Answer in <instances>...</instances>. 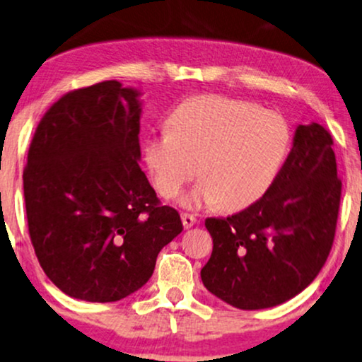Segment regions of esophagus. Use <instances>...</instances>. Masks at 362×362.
<instances>
[{"mask_svg":"<svg viewBox=\"0 0 362 362\" xmlns=\"http://www.w3.org/2000/svg\"><path fill=\"white\" fill-rule=\"evenodd\" d=\"M182 223H184L185 228L194 227L195 223H197V217H195L194 214H187V212H184V214H182Z\"/></svg>","mask_w":362,"mask_h":362,"instance_id":"obj_1","label":"esophagus"}]
</instances>
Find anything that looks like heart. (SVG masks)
<instances>
[{
    "mask_svg": "<svg viewBox=\"0 0 362 362\" xmlns=\"http://www.w3.org/2000/svg\"><path fill=\"white\" fill-rule=\"evenodd\" d=\"M291 141V125L281 113L223 95H199L173 110L168 130L145 140L144 157L163 199L177 197L200 173L185 205L239 210L267 194Z\"/></svg>",
    "mask_w": 362,
    "mask_h": 362,
    "instance_id": "b5f03b06",
    "label": "heart"
}]
</instances>
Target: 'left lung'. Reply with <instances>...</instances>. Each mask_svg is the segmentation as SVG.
Returning a JSON list of instances; mask_svg holds the SVG:
<instances>
[{"label": "left lung", "mask_w": 362, "mask_h": 362, "mask_svg": "<svg viewBox=\"0 0 362 362\" xmlns=\"http://www.w3.org/2000/svg\"><path fill=\"white\" fill-rule=\"evenodd\" d=\"M332 145L319 123L299 125L262 199L228 217L205 218L214 250L200 276L214 296L237 309H265L314 281L331 252L341 204Z\"/></svg>", "instance_id": "left-lung-1"}]
</instances>
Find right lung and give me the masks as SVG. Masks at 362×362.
I'll use <instances>...</instances> for the list:
<instances>
[{"label":"right lung","mask_w":362,"mask_h":362,"mask_svg":"<svg viewBox=\"0 0 362 362\" xmlns=\"http://www.w3.org/2000/svg\"><path fill=\"white\" fill-rule=\"evenodd\" d=\"M139 91L120 81L71 90L47 110L23 170L31 244L75 299L115 303L152 277L184 230L141 172Z\"/></svg>","instance_id":"1"}]
</instances>
